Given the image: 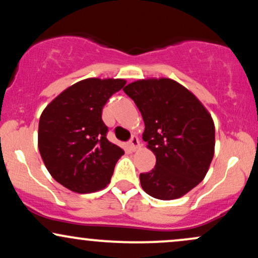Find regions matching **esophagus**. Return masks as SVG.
<instances>
[{"label":"esophagus","instance_id":"esophagus-1","mask_svg":"<svg viewBox=\"0 0 258 258\" xmlns=\"http://www.w3.org/2000/svg\"><path fill=\"white\" fill-rule=\"evenodd\" d=\"M128 147H130V149L132 150V152H136V150H137V148L139 147V141H138V138H137V137H132L131 139H130Z\"/></svg>","mask_w":258,"mask_h":258}]
</instances>
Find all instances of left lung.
Masks as SVG:
<instances>
[{
    "instance_id": "1",
    "label": "left lung",
    "mask_w": 258,
    "mask_h": 258,
    "mask_svg": "<svg viewBox=\"0 0 258 258\" xmlns=\"http://www.w3.org/2000/svg\"><path fill=\"white\" fill-rule=\"evenodd\" d=\"M123 92L141 111L143 141L156 158L150 172L139 174L142 188L155 199H178L209 171L215 153L211 115L190 91L171 79L138 80Z\"/></svg>"
}]
</instances>
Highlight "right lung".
I'll return each mask as SVG.
<instances>
[{
	"label": "right lung",
	"instance_id": "1",
	"mask_svg": "<svg viewBox=\"0 0 258 258\" xmlns=\"http://www.w3.org/2000/svg\"><path fill=\"white\" fill-rule=\"evenodd\" d=\"M126 81L86 79L46 106L38 122V150L51 176L80 194L105 188L123 150L106 139L103 106Z\"/></svg>",
	"mask_w": 258,
	"mask_h": 258
}]
</instances>
